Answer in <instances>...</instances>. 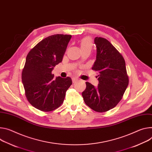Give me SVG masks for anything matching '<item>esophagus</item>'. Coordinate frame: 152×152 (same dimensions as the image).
<instances>
[{"label":"esophagus","mask_w":152,"mask_h":152,"mask_svg":"<svg viewBox=\"0 0 152 152\" xmlns=\"http://www.w3.org/2000/svg\"><path fill=\"white\" fill-rule=\"evenodd\" d=\"M78 80V79H77V78H76V77H73L72 78V81H73V82H77Z\"/></svg>","instance_id":"1"}]
</instances>
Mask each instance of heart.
Returning a JSON list of instances; mask_svg holds the SVG:
<instances>
[{
    "instance_id": "heart-1",
    "label": "heart",
    "mask_w": 152,
    "mask_h": 152,
    "mask_svg": "<svg viewBox=\"0 0 152 152\" xmlns=\"http://www.w3.org/2000/svg\"><path fill=\"white\" fill-rule=\"evenodd\" d=\"M80 46L82 50H84L86 49H89L91 50L93 47L91 39L88 37L83 38L80 40Z\"/></svg>"
}]
</instances>
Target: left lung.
<instances>
[{"instance_id":"8db88e82","label":"left lung","mask_w":152,"mask_h":152,"mask_svg":"<svg viewBox=\"0 0 152 152\" xmlns=\"http://www.w3.org/2000/svg\"><path fill=\"white\" fill-rule=\"evenodd\" d=\"M96 60L92 70L98 73L99 84L95 88L86 82L82 92L84 102L97 112H105L117 105L129 85L126 62L122 54L108 40L94 39Z\"/></svg>"}]
</instances>
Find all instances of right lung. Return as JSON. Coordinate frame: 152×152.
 <instances>
[{
    "label": "right lung",
    "instance_id": "1",
    "mask_svg": "<svg viewBox=\"0 0 152 152\" xmlns=\"http://www.w3.org/2000/svg\"><path fill=\"white\" fill-rule=\"evenodd\" d=\"M71 35L54 34L39 42L28 53L22 72L27 100L36 108L51 112L63 103L72 84L70 77H54V67L61 62Z\"/></svg>",
    "mask_w": 152,
    "mask_h": 152
}]
</instances>
